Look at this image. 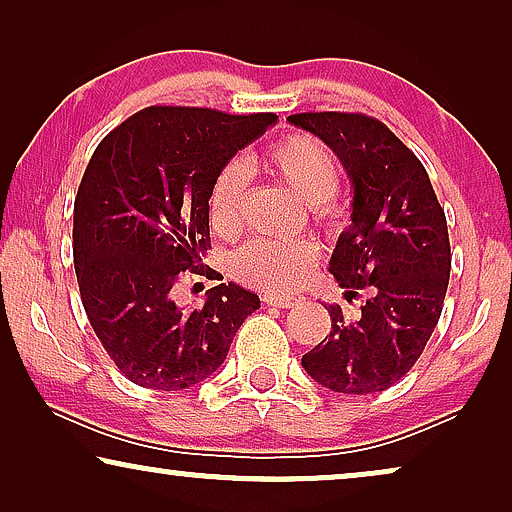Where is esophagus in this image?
<instances>
[{
    "mask_svg": "<svg viewBox=\"0 0 512 512\" xmlns=\"http://www.w3.org/2000/svg\"><path fill=\"white\" fill-rule=\"evenodd\" d=\"M263 303L279 307V310H289V307H296L300 303V298H296V296H265Z\"/></svg>",
    "mask_w": 512,
    "mask_h": 512,
    "instance_id": "esophagus-1",
    "label": "esophagus"
}]
</instances>
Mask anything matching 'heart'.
<instances>
[{
    "instance_id": "b5f03b06",
    "label": "heart",
    "mask_w": 512,
    "mask_h": 512,
    "mask_svg": "<svg viewBox=\"0 0 512 512\" xmlns=\"http://www.w3.org/2000/svg\"><path fill=\"white\" fill-rule=\"evenodd\" d=\"M272 177L289 188L300 202L321 212L340 188V167L333 153L319 139L303 132L272 144L258 160ZM244 198H247V172L240 163H226L216 172L209 188L207 212L212 228L230 235L240 228ZM317 244L298 240L289 244L254 240L237 251L230 270L240 282L263 291L286 293L303 282L317 263Z\"/></svg>"
}]
</instances>
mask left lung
<instances>
[{
  "label": "left lung",
  "mask_w": 512,
  "mask_h": 512,
  "mask_svg": "<svg viewBox=\"0 0 512 512\" xmlns=\"http://www.w3.org/2000/svg\"><path fill=\"white\" fill-rule=\"evenodd\" d=\"M289 123L331 146L352 181V223L328 272L347 298L368 293L356 319L328 305L331 333L303 368L338 394L384 391L415 366L443 312L452 265L445 212L419 158L377 118L319 111Z\"/></svg>",
  "instance_id": "8db88e82"
}]
</instances>
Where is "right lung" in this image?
I'll list each match as a JSON object with an SVG mask.
<instances>
[{
    "instance_id": "1",
    "label": "right lung",
    "mask_w": 512,
    "mask_h": 512,
    "mask_svg": "<svg viewBox=\"0 0 512 512\" xmlns=\"http://www.w3.org/2000/svg\"><path fill=\"white\" fill-rule=\"evenodd\" d=\"M275 123V114L149 107L111 130L90 158L74 200L76 279L95 335L139 387L202 382L261 307L233 282L209 289L195 310L174 296L184 272H205L216 172Z\"/></svg>"
}]
</instances>
